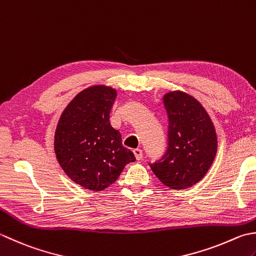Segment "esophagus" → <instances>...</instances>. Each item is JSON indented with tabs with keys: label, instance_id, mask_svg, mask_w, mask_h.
I'll list each match as a JSON object with an SVG mask.
<instances>
[{
	"label": "esophagus",
	"instance_id": "obj_1",
	"mask_svg": "<svg viewBox=\"0 0 256 256\" xmlns=\"http://www.w3.org/2000/svg\"><path fill=\"white\" fill-rule=\"evenodd\" d=\"M133 153H134V155H135V158H136V160H141V158H142V156H143V152H142V150H140V148H135V150H133Z\"/></svg>",
	"mask_w": 256,
	"mask_h": 256
}]
</instances>
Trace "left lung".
Here are the masks:
<instances>
[{"label": "left lung", "mask_w": 256, "mask_h": 256, "mask_svg": "<svg viewBox=\"0 0 256 256\" xmlns=\"http://www.w3.org/2000/svg\"><path fill=\"white\" fill-rule=\"evenodd\" d=\"M163 103L168 116V148L151 168L170 188H191L204 178L216 156L214 124L203 105L186 92L170 91Z\"/></svg>", "instance_id": "8db88e82"}]
</instances>
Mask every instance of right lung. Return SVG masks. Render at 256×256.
<instances>
[{"instance_id":"add662e5","label":"right lung","mask_w":256,"mask_h":256,"mask_svg":"<svg viewBox=\"0 0 256 256\" xmlns=\"http://www.w3.org/2000/svg\"><path fill=\"white\" fill-rule=\"evenodd\" d=\"M116 90L92 85L75 95L63 110L54 134L58 164L74 183L90 191H103L135 161L122 145L121 133L110 123Z\"/></svg>"}]
</instances>
